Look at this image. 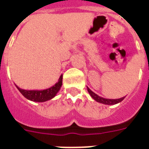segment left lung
<instances>
[{
  "label": "left lung",
  "mask_w": 149,
  "mask_h": 149,
  "mask_svg": "<svg viewBox=\"0 0 149 149\" xmlns=\"http://www.w3.org/2000/svg\"><path fill=\"white\" fill-rule=\"evenodd\" d=\"M87 88H88V93L90 94L91 98H92L93 100H95L96 102L102 103V104H106V105H114V104H117V103H118V102H122V100L125 99V97H122V98H120V99H116V100L105 99V98L99 96L98 95H96L95 92H93V91H91L88 87H87Z\"/></svg>",
  "instance_id": "8db88e82"
}]
</instances>
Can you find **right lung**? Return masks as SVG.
<instances>
[{"label": "right lung", "mask_w": 149, "mask_h": 149, "mask_svg": "<svg viewBox=\"0 0 149 149\" xmlns=\"http://www.w3.org/2000/svg\"><path fill=\"white\" fill-rule=\"evenodd\" d=\"M61 85H62V75H61L59 80L54 85L45 90H24L19 88L18 86H16L19 91H20V93L26 99L34 102H42L53 99L59 91Z\"/></svg>", "instance_id": "1"}]
</instances>
